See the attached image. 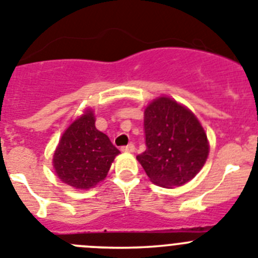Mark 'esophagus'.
<instances>
[{"instance_id": "34e87169", "label": "esophagus", "mask_w": 258, "mask_h": 258, "mask_svg": "<svg viewBox=\"0 0 258 258\" xmlns=\"http://www.w3.org/2000/svg\"><path fill=\"white\" fill-rule=\"evenodd\" d=\"M122 151H124V153H134L135 151V145L134 144H128L127 146H123V148L121 149Z\"/></svg>"}]
</instances>
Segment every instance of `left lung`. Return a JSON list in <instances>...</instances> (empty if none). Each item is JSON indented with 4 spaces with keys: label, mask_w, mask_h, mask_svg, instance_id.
Returning <instances> with one entry per match:
<instances>
[{
    "label": "left lung",
    "mask_w": 258,
    "mask_h": 258,
    "mask_svg": "<svg viewBox=\"0 0 258 258\" xmlns=\"http://www.w3.org/2000/svg\"><path fill=\"white\" fill-rule=\"evenodd\" d=\"M144 115L146 150L137 160L158 186H183L208 159L205 130L188 108L168 96L154 99Z\"/></svg>",
    "instance_id": "1"
}]
</instances>
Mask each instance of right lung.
<instances>
[{
  "mask_svg": "<svg viewBox=\"0 0 258 258\" xmlns=\"http://www.w3.org/2000/svg\"><path fill=\"white\" fill-rule=\"evenodd\" d=\"M118 154L109 137L96 130L93 110L86 109L62 135L53 155V167L63 183L89 189L107 177Z\"/></svg>",
  "mask_w": 258,
  "mask_h": 258,
  "instance_id": "obj_1",
  "label": "right lung"
}]
</instances>
